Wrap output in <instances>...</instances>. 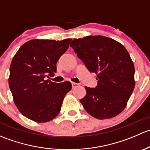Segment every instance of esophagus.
I'll return each instance as SVG.
<instances>
[{"instance_id": "1", "label": "esophagus", "mask_w": 150, "mask_h": 150, "mask_svg": "<svg viewBox=\"0 0 150 150\" xmlns=\"http://www.w3.org/2000/svg\"><path fill=\"white\" fill-rule=\"evenodd\" d=\"M79 86V84L78 83H72V88H77L78 86Z\"/></svg>"}]
</instances>
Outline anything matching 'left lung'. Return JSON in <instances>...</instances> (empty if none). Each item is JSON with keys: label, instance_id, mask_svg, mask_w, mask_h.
I'll list each match as a JSON object with an SVG mask.
<instances>
[{"label": "left lung", "instance_id": "1", "mask_svg": "<svg viewBox=\"0 0 150 150\" xmlns=\"http://www.w3.org/2000/svg\"><path fill=\"white\" fill-rule=\"evenodd\" d=\"M70 46L89 72L97 75V86H86L81 99L86 112L100 120L120 114L135 87V69L126 48L102 35L74 39Z\"/></svg>", "mask_w": 150, "mask_h": 150}]
</instances>
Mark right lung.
I'll return each instance as SVG.
<instances>
[{"label": "right lung", "mask_w": 150, "mask_h": 150, "mask_svg": "<svg viewBox=\"0 0 150 150\" xmlns=\"http://www.w3.org/2000/svg\"><path fill=\"white\" fill-rule=\"evenodd\" d=\"M71 40H29L12 59L8 85L13 102L19 112L33 121L46 122L57 117L72 88L69 81L57 83L46 79L57 72V62Z\"/></svg>", "instance_id": "1"}]
</instances>
